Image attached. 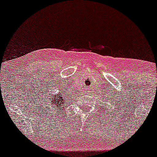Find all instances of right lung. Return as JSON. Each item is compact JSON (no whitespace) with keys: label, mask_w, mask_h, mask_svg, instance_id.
Wrapping results in <instances>:
<instances>
[{"label":"right lung","mask_w":157,"mask_h":157,"mask_svg":"<svg viewBox=\"0 0 157 157\" xmlns=\"http://www.w3.org/2000/svg\"><path fill=\"white\" fill-rule=\"evenodd\" d=\"M50 95H51V104H52V106H54L55 111H56L57 109H63V97L60 96V94H50ZM62 104H63V105H62Z\"/></svg>","instance_id":"obj_1"}]
</instances>
